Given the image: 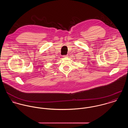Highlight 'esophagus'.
I'll return each instance as SVG.
<instances>
[{"mask_svg": "<svg viewBox=\"0 0 128 128\" xmlns=\"http://www.w3.org/2000/svg\"><path fill=\"white\" fill-rule=\"evenodd\" d=\"M63 57L64 58H67V57H68V55H64V56H63Z\"/></svg>", "mask_w": 128, "mask_h": 128, "instance_id": "esophagus-1", "label": "esophagus"}]
</instances>
